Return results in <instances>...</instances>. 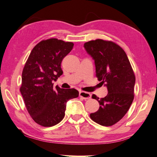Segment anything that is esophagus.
I'll list each match as a JSON object with an SVG mask.
<instances>
[{"instance_id":"esophagus-1","label":"esophagus","mask_w":157,"mask_h":157,"mask_svg":"<svg viewBox=\"0 0 157 157\" xmlns=\"http://www.w3.org/2000/svg\"><path fill=\"white\" fill-rule=\"evenodd\" d=\"M79 96L82 98H83L84 100H87V99L91 98V94L88 93V92H86V91H81L79 92Z\"/></svg>"}]
</instances>
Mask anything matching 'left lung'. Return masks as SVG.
<instances>
[{
  "label": "left lung",
  "instance_id": "1",
  "mask_svg": "<svg viewBox=\"0 0 157 157\" xmlns=\"http://www.w3.org/2000/svg\"><path fill=\"white\" fill-rule=\"evenodd\" d=\"M84 48L94 60L98 79L108 90L103 98L92 96L100 108L90 117L100 125L112 126L124 116L133 101V70L124 51L114 42L98 39L85 43Z\"/></svg>",
  "mask_w": 157,
  "mask_h": 157
}]
</instances>
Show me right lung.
<instances>
[{"label": "right lung", "mask_w": 157, "mask_h": 157, "mask_svg": "<svg viewBox=\"0 0 157 157\" xmlns=\"http://www.w3.org/2000/svg\"><path fill=\"white\" fill-rule=\"evenodd\" d=\"M73 46L72 42L56 38L41 41L33 48L24 67L20 92L29 113L41 126L59 123L65 116L67 102L78 96L75 89L56 86L54 90L52 83L63 74L62 60Z\"/></svg>", "instance_id": "add662e5"}]
</instances>
